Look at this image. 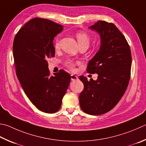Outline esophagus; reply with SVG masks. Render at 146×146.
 I'll return each mask as SVG.
<instances>
[{"mask_svg": "<svg viewBox=\"0 0 146 146\" xmlns=\"http://www.w3.org/2000/svg\"><path fill=\"white\" fill-rule=\"evenodd\" d=\"M71 81L77 80H78L77 76H76V75H71Z\"/></svg>", "mask_w": 146, "mask_h": 146, "instance_id": "obj_1", "label": "esophagus"}]
</instances>
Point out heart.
<instances>
[{"mask_svg":"<svg viewBox=\"0 0 146 146\" xmlns=\"http://www.w3.org/2000/svg\"><path fill=\"white\" fill-rule=\"evenodd\" d=\"M76 37L80 47L87 48L89 46L90 43H91V38L88 34L85 33V32H79V33L76 34ZM54 46L56 50H59L60 48V41L59 38H57L56 39H55ZM76 64V61L71 59L66 60L65 62V66L68 69H70L71 71L75 70Z\"/></svg>","mask_w":146,"mask_h":146,"instance_id":"heart-1","label":"heart"}]
</instances>
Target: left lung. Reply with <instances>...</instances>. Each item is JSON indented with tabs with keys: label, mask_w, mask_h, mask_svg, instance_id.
I'll return each mask as SVG.
<instances>
[{
	"label": "left lung",
	"mask_w": 146,
	"mask_h": 146,
	"mask_svg": "<svg viewBox=\"0 0 146 146\" xmlns=\"http://www.w3.org/2000/svg\"><path fill=\"white\" fill-rule=\"evenodd\" d=\"M89 28L100 34L101 45L87 71L98 76L96 80L79 76L84 87L79 102L84 112L98 115L112 110L125 92L130 79L131 54L125 37L112 23L100 20Z\"/></svg>",
	"instance_id": "left-lung-1"
}]
</instances>
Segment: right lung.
<instances>
[{"label": "right lung", "mask_w": 146, "mask_h": 146, "mask_svg": "<svg viewBox=\"0 0 146 146\" xmlns=\"http://www.w3.org/2000/svg\"><path fill=\"white\" fill-rule=\"evenodd\" d=\"M63 30L61 25L36 17L21 28L15 37L13 51L16 74L25 94L43 112H57L70 83L63 70L51 75L48 59L55 56L54 38Z\"/></svg>", "instance_id": "obj_1"}]
</instances>
